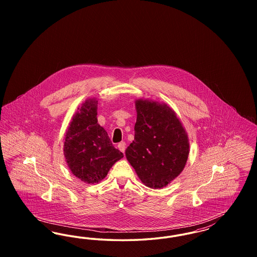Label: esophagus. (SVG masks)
Listing matches in <instances>:
<instances>
[{"mask_svg":"<svg viewBox=\"0 0 257 257\" xmlns=\"http://www.w3.org/2000/svg\"><path fill=\"white\" fill-rule=\"evenodd\" d=\"M117 147H118L119 150H120L121 152H123V153L125 152V148H126V144H125V142H121V143H119Z\"/></svg>","mask_w":257,"mask_h":257,"instance_id":"esophagus-1","label":"esophagus"}]
</instances>
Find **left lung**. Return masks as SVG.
Instances as JSON below:
<instances>
[{"label": "left lung", "instance_id": "8db88e82", "mask_svg": "<svg viewBox=\"0 0 257 257\" xmlns=\"http://www.w3.org/2000/svg\"><path fill=\"white\" fill-rule=\"evenodd\" d=\"M135 139L126 158L142 182L152 189L166 187L177 177L189 155L188 136L167 105L137 100Z\"/></svg>", "mask_w": 257, "mask_h": 257}]
</instances>
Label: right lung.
Here are the masks:
<instances>
[{"instance_id": "obj_1", "label": "right lung", "mask_w": 257, "mask_h": 257, "mask_svg": "<svg viewBox=\"0 0 257 257\" xmlns=\"http://www.w3.org/2000/svg\"><path fill=\"white\" fill-rule=\"evenodd\" d=\"M97 104L95 99H89L78 109L65 135L63 149L70 171L87 184L104 179L112 165L123 157L97 123Z\"/></svg>"}]
</instances>
